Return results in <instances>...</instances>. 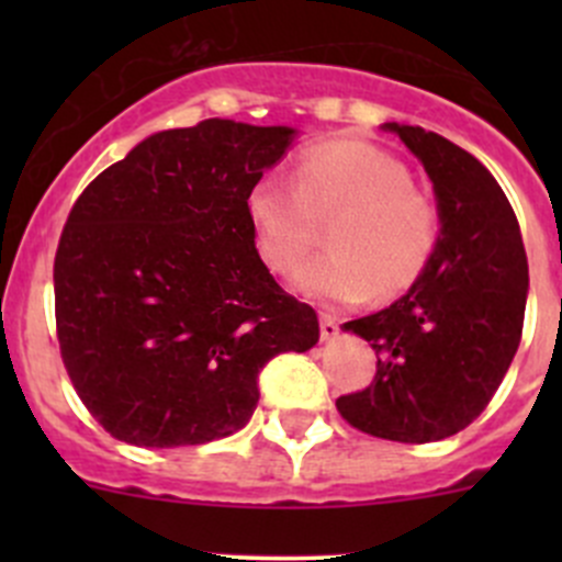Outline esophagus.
I'll list each match as a JSON object with an SVG mask.
<instances>
[{
    "mask_svg": "<svg viewBox=\"0 0 562 562\" xmlns=\"http://www.w3.org/2000/svg\"><path fill=\"white\" fill-rule=\"evenodd\" d=\"M339 334L337 321L331 315H321V339H334Z\"/></svg>",
    "mask_w": 562,
    "mask_h": 562,
    "instance_id": "esophagus-1",
    "label": "esophagus"
}]
</instances>
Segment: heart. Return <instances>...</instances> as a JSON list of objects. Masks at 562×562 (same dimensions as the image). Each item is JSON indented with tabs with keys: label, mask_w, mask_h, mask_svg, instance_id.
<instances>
[{
	"label": "heart",
	"mask_w": 562,
	"mask_h": 562,
	"mask_svg": "<svg viewBox=\"0 0 562 562\" xmlns=\"http://www.w3.org/2000/svg\"><path fill=\"white\" fill-rule=\"evenodd\" d=\"M334 212L328 252L299 271V291L342 304L372 293L389 302L427 274L443 228L438 203L411 184L400 157L359 138L304 151L293 187L263 179L249 190L247 220L266 269L293 274L315 241L310 220Z\"/></svg>",
	"instance_id": "1"
}]
</instances>
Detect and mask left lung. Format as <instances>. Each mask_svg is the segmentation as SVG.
<instances>
[{
	"label": "left lung",
	"mask_w": 562,
	"mask_h": 562,
	"mask_svg": "<svg viewBox=\"0 0 562 562\" xmlns=\"http://www.w3.org/2000/svg\"><path fill=\"white\" fill-rule=\"evenodd\" d=\"M383 130L422 160L443 228L405 296L342 326L372 345L378 372L337 411L372 438L432 443L479 418L506 378L522 339L527 255L506 192L470 151L424 127Z\"/></svg>",
	"instance_id": "8db88e82"
}]
</instances>
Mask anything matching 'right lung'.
I'll use <instances>...</instances> for the list:
<instances>
[{"mask_svg":"<svg viewBox=\"0 0 562 562\" xmlns=\"http://www.w3.org/2000/svg\"><path fill=\"white\" fill-rule=\"evenodd\" d=\"M293 127L206 119L162 130L70 209L54 260L56 337L87 411L116 440L173 449L228 438L277 353L317 315L258 258L247 195Z\"/></svg>","mask_w":562,"mask_h":562,"instance_id":"1","label":"right lung"}]
</instances>
